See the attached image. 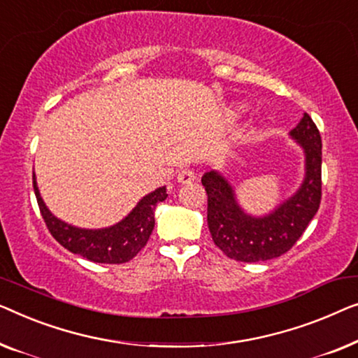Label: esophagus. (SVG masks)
Here are the masks:
<instances>
[{
    "label": "esophagus",
    "instance_id": "34e87169",
    "mask_svg": "<svg viewBox=\"0 0 358 358\" xmlns=\"http://www.w3.org/2000/svg\"><path fill=\"white\" fill-rule=\"evenodd\" d=\"M177 180H178L180 185H189L196 180V173L191 169H183V170H180V172H178Z\"/></svg>",
    "mask_w": 358,
    "mask_h": 358
}]
</instances>
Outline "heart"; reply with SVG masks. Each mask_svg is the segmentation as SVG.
<instances>
[{"mask_svg":"<svg viewBox=\"0 0 358 358\" xmlns=\"http://www.w3.org/2000/svg\"><path fill=\"white\" fill-rule=\"evenodd\" d=\"M238 110H240V107H238Z\"/></svg>","mask_w":358,"mask_h":358,"instance_id":"obj_1","label":"heart"}]
</instances>
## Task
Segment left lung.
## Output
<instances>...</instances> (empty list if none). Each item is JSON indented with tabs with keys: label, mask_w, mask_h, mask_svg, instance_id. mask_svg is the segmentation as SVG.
<instances>
[{
	"label": "left lung",
	"mask_w": 358,
	"mask_h": 358,
	"mask_svg": "<svg viewBox=\"0 0 358 358\" xmlns=\"http://www.w3.org/2000/svg\"><path fill=\"white\" fill-rule=\"evenodd\" d=\"M289 136L305 155V177L290 198L264 215L248 214L236 199L235 188L217 170L203 175L208 193V225L214 243L231 259L258 263L279 258L300 238L321 203V136L303 113Z\"/></svg>",
	"instance_id": "left-lung-1"
}]
</instances>
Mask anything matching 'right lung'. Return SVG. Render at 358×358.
Returning <instances> with one entry per match:
<instances>
[{
    "label": "right lung",
    "mask_w": 358,
    "mask_h": 358,
    "mask_svg": "<svg viewBox=\"0 0 358 358\" xmlns=\"http://www.w3.org/2000/svg\"><path fill=\"white\" fill-rule=\"evenodd\" d=\"M32 180L40 213L53 238L71 253L87 258L94 263L105 264L127 263L144 248L155 225V206L167 199L169 196L167 186H160L139 199L133 210L120 222L105 229H80L52 214L40 196L35 173Z\"/></svg>",
    "instance_id": "right-lung-1"
}]
</instances>
